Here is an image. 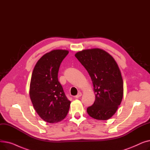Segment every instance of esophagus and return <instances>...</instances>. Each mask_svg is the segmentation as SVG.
<instances>
[{"label": "esophagus", "mask_w": 150, "mask_h": 150, "mask_svg": "<svg viewBox=\"0 0 150 150\" xmlns=\"http://www.w3.org/2000/svg\"><path fill=\"white\" fill-rule=\"evenodd\" d=\"M81 96H82L81 92H79V93H78L77 94V95L75 96V98H80Z\"/></svg>", "instance_id": "esophagus-1"}]
</instances>
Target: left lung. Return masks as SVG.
<instances>
[{"instance_id": "1", "label": "left lung", "mask_w": 150, "mask_h": 150, "mask_svg": "<svg viewBox=\"0 0 150 150\" xmlns=\"http://www.w3.org/2000/svg\"><path fill=\"white\" fill-rule=\"evenodd\" d=\"M92 81L96 100L88 114L99 120L110 119L117 111L123 96V81L114 58L100 49L84 50L75 54Z\"/></svg>"}]
</instances>
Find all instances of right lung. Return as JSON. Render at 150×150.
Returning a JSON list of instances; mask_svg holds the SVG:
<instances>
[{"instance_id":"obj_1","label":"right lung","mask_w":150,"mask_h":150,"mask_svg":"<svg viewBox=\"0 0 150 150\" xmlns=\"http://www.w3.org/2000/svg\"><path fill=\"white\" fill-rule=\"evenodd\" d=\"M68 53L66 50L47 53L38 60L31 75V101L39 117L50 123L62 120L69 110L70 101L58 79L60 64Z\"/></svg>"}]
</instances>
